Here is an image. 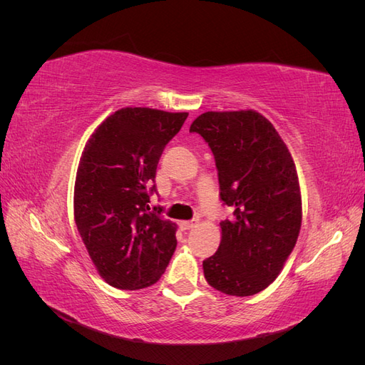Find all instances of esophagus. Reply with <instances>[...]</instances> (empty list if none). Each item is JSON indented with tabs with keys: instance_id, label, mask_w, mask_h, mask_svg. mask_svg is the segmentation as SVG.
<instances>
[{
	"instance_id": "obj_1",
	"label": "esophagus",
	"mask_w": 365,
	"mask_h": 365,
	"mask_svg": "<svg viewBox=\"0 0 365 365\" xmlns=\"http://www.w3.org/2000/svg\"><path fill=\"white\" fill-rule=\"evenodd\" d=\"M180 227H181V230L187 231V230H192L193 227H196V222H193V220H182V222H180Z\"/></svg>"
}]
</instances>
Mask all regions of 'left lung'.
Wrapping results in <instances>:
<instances>
[{"mask_svg":"<svg viewBox=\"0 0 365 365\" xmlns=\"http://www.w3.org/2000/svg\"><path fill=\"white\" fill-rule=\"evenodd\" d=\"M190 132L212 149L219 196L233 216L220 222L217 251L202 262L205 280L227 295H254L277 279L302 227L294 160L259 113H204Z\"/></svg>","mask_w":365,"mask_h":365,"instance_id":"8db88e82","label":"left lung"}]
</instances>
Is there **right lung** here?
<instances>
[{
	"label": "right lung",
	"mask_w": 365,
	"mask_h": 365,
	"mask_svg": "<svg viewBox=\"0 0 365 365\" xmlns=\"http://www.w3.org/2000/svg\"><path fill=\"white\" fill-rule=\"evenodd\" d=\"M187 113L121 108L88 140L74 185V219L98 274L114 288L157 283L176 248V225L150 208L157 165Z\"/></svg>",
	"instance_id": "1"
}]
</instances>
